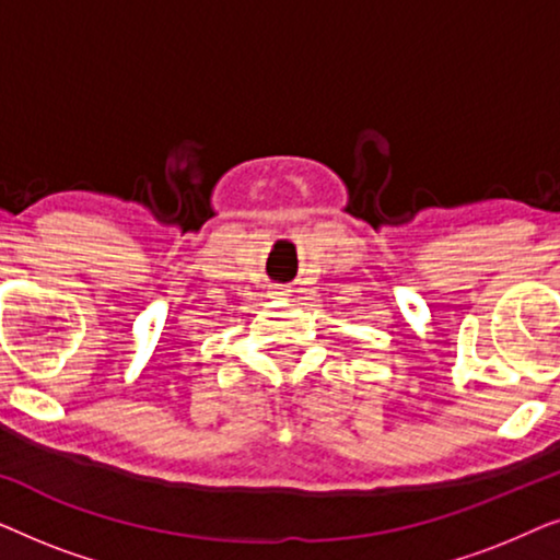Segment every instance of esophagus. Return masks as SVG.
<instances>
[{"instance_id":"esophagus-1","label":"esophagus","mask_w":560,"mask_h":560,"mask_svg":"<svg viewBox=\"0 0 560 560\" xmlns=\"http://www.w3.org/2000/svg\"><path fill=\"white\" fill-rule=\"evenodd\" d=\"M282 293V290H275V295H280Z\"/></svg>"}]
</instances>
